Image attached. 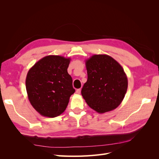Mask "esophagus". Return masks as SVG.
I'll use <instances>...</instances> for the list:
<instances>
[{
	"mask_svg": "<svg viewBox=\"0 0 159 159\" xmlns=\"http://www.w3.org/2000/svg\"><path fill=\"white\" fill-rule=\"evenodd\" d=\"M75 92H76L77 94H78V95L80 94V93H81V89H78L76 90Z\"/></svg>",
	"mask_w": 159,
	"mask_h": 159,
	"instance_id": "esophagus-1",
	"label": "esophagus"
}]
</instances>
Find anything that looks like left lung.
I'll use <instances>...</instances> for the list:
<instances>
[{"instance_id": "1", "label": "left lung", "mask_w": 159, "mask_h": 159, "mask_svg": "<svg viewBox=\"0 0 159 159\" xmlns=\"http://www.w3.org/2000/svg\"><path fill=\"white\" fill-rule=\"evenodd\" d=\"M88 80L81 95L99 113L116 109L126 94L128 80L122 66L106 54H95L85 60Z\"/></svg>"}]
</instances>
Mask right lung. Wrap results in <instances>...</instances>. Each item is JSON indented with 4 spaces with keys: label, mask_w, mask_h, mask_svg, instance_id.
Wrapping results in <instances>:
<instances>
[{
    "label": "right lung",
    "mask_w": 159,
    "mask_h": 159,
    "mask_svg": "<svg viewBox=\"0 0 159 159\" xmlns=\"http://www.w3.org/2000/svg\"><path fill=\"white\" fill-rule=\"evenodd\" d=\"M71 59L50 55L42 57L28 71L26 88L32 107L42 116L56 117L66 110L75 92L68 73Z\"/></svg>",
    "instance_id": "1"
}]
</instances>
